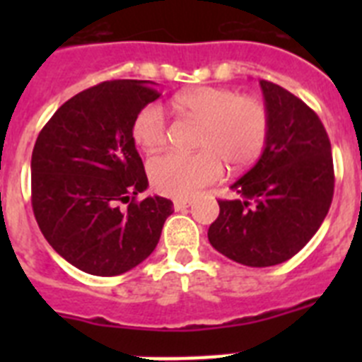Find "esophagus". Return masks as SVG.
I'll return each mask as SVG.
<instances>
[{"label": "esophagus", "mask_w": 362, "mask_h": 362, "mask_svg": "<svg viewBox=\"0 0 362 362\" xmlns=\"http://www.w3.org/2000/svg\"><path fill=\"white\" fill-rule=\"evenodd\" d=\"M192 204V201L190 199H174V209L177 210H185V209H188V206H190Z\"/></svg>", "instance_id": "esophagus-1"}]
</instances>
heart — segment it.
<instances>
[{
  "mask_svg": "<svg viewBox=\"0 0 362 362\" xmlns=\"http://www.w3.org/2000/svg\"><path fill=\"white\" fill-rule=\"evenodd\" d=\"M179 114L203 123L196 153L166 152L148 163L150 183L170 197L196 196L201 188L219 181L225 161L233 170L252 165L261 156L270 132V116L263 101L239 95L230 88L199 86L172 99ZM132 137L145 152H158L168 137L166 114L158 103L137 112Z\"/></svg>",
  "mask_w": 362,
  "mask_h": 362,
  "instance_id": "b5f03b06",
  "label": "heart"
}]
</instances>
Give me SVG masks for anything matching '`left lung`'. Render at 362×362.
Returning <instances> with one entry per match:
<instances>
[{"label": "left lung", "mask_w": 362, "mask_h": 362, "mask_svg": "<svg viewBox=\"0 0 362 362\" xmlns=\"http://www.w3.org/2000/svg\"><path fill=\"white\" fill-rule=\"evenodd\" d=\"M270 116L261 158L217 201L209 241L245 267L284 263L313 238L334 197V161L317 114L276 83L259 81Z\"/></svg>", "instance_id": "obj_1"}]
</instances>
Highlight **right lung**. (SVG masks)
<instances>
[{
    "label": "right lung",
    "mask_w": 362,
    "mask_h": 362,
    "mask_svg": "<svg viewBox=\"0 0 362 362\" xmlns=\"http://www.w3.org/2000/svg\"><path fill=\"white\" fill-rule=\"evenodd\" d=\"M152 81L90 86L57 108L32 150V209L41 233L92 276L132 270L158 246L172 201L148 196L134 117L159 98Z\"/></svg>",
    "instance_id": "obj_1"
}]
</instances>
